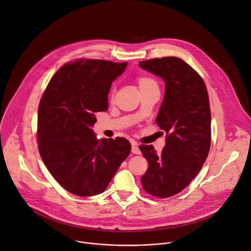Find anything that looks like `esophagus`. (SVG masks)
<instances>
[{
	"instance_id": "obj_1",
	"label": "esophagus",
	"mask_w": 251,
	"mask_h": 251,
	"mask_svg": "<svg viewBox=\"0 0 251 251\" xmlns=\"http://www.w3.org/2000/svg\"><path fill=\"white\" fill-rule=\"evenodd\" d=\"M131 151H132L133 153H136V155H141V150H140L139 145H138L137 143H132Z\"/></svg>"
}]
</instances>
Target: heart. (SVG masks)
Masks as SVG:
<instances>
[{
    "instance_id": "heart-1",
    "label": "heart",
    "mask_w": 251,
    "mask_h": 251,
    "mask_svg": "<svg viewBox=\"0 0 251 251\" xmlns=\"http://www.w3.org/2000/svg\"><path fill=\"white\" fill-rule=\"evenodd\" d=\"M140 83V87H144V86H149V85H153L156 84L155 81L151 78H148V77H143V78H140L139 80Z\"/></svg>"
}]
</instances>
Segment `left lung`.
Returning <instances> with one entry per match:
<instances>
[{"instance_id": "1", "label": "left lung", "mask_w": 251, "mask_h": 251, "mask_svg": "<svg viewBox=\"0 0 251 251\" xmlns=\"http://www.w3.org/2000/svg\"><path fill=\"white\" fill-rule=\"evenodd\" d=\"M140 67L165 82L156 123L167 132L161 153L151 145L140 147L149 163L142 185L149 194L168 198L185 189L207 159L211 143L208 93L200 75L177 57L141 61Z\"/></svg>"}]
</instances>
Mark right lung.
I'll use <instances>...</instances> for the list:
<instances>
[{
	"label": "right lung",
	"instance_id": "right-lung-1",
	"mask_svg": "<svg viewBox=\"0 0 251 251\" xmlns=\"http://www.w3.org/2000/svg\"><path fill=\"white\" fill-rule=\"evenodd\" d=\"M127 62L79 59L67 63L51 78L38 108V149L65 190L88 197L102 193L127 158L125 138L96 139V112L108 109L111 83Z\"/></svg>",
	"mask_w": 251,
	"mask_h": 251
}]
</instances>
